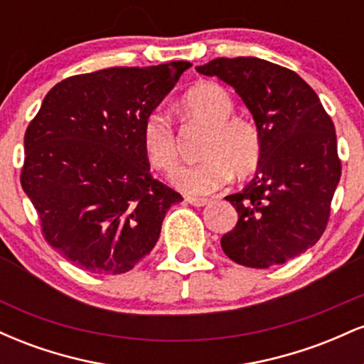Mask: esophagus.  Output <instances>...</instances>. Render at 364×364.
<instances>
[{"label": "esophagus", "instance_id": "1", "mask_svg": "<svg viewBox=\"0 0 364 364\" xmlns=\"http://www.w3.org/2000/svg\"><path fill=\"white\" fill-rule=\"evenodd\" d=\"M185 200L188 203H190V205H193V207H203V205H207V203H208L207 198H198V196H186Z\"/></svg>", "mask_w": 364, "mask_h": 364}]
</instances>
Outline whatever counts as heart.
I'll return each mask as SVG.
<instances>
[{
  "label": "heart",
  "mask_w": 364,
  "mask_h": 364,
  "mask_svg": "<svg viewBox=\"0 0 364 364\" xmlns=\"http://www.w3.org/2000/svg\"><path fill=\"white\" fill-rule=\"evenodd\" d=\"M181 111L191 123L205 124L196 164L179 168L173 185L191 195H208L228 185L235 173L248 176L258 168L263 154L260 129L253 121L232 116L235 102L224 87L202 82L181 99ZM141 147L156 169L173 171L181 156V140L168 116L154 109L141 123Z\"/></svg>",
  "instance_id": "b5f03b06"
}]
</instances>
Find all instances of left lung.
Segmentation results:
<instances>
[{"mask_svg":"<svg viewBox=\"0 0 364 364\" xmlns=\"http://www.w3.org/2000/svg\"><path fill=\"white\" fill-rule=\"evenodd\" d=\"M196 72L217 77L243 99L263 140L257 174L225 196L237 224L220 240L232 262L269 269L311 248L323 235L341 179L332 119L292 70L260 58H217Z\"/></svg>","mask_w":364,"mask_h":364,"instance_id":"left-lung-1","label":"left lung"}]
</instances>
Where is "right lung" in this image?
I'll return each instance as SVG.
<instances>
[{
	"label": "right lung",
	"mask_w": 364,
	"mask_h": 364,
	"mask_svg": "<svg viewBox=\"0 0 364 364\" xmlns=\"http://www.w3.org/2000/svg\"><path fill=\"white\" fill-rule=\"evenodd\" d=\"M190 66H114L65 78L27 127L20 183L46 241L82 270H132L183 200L150 174L141 123Z\"/></svg>",
	"instance_id": "add662e5"
}]
</instances>
